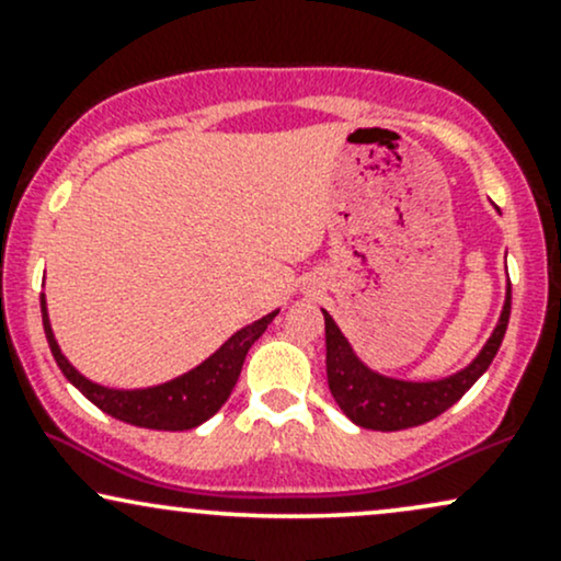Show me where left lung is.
<instances>
[{"instance_id": "obj_1", "label": "left lung", "mask_w": 561, "mask_h": 561, "mask_svg": "<svg viewBox=\"0 0 561 561\" xmlns=\"http://www.w3.org/2000/svg\"><path fill=\"white\" fill-rule=\"evenodd\" d=\"M508 313H512V285L506 293V306L501 313L499 327L482 347V353L469 364L465 371L456 377L440 379V382H398V379H385L369 371L353 356L347 340L340 334L330 313L324 311V334H327V382L337 401L340 409L358 427L379 430V433H396V430H409L424 424L450 405L459 401L465 392L482 377V371L491 366L499 353L501 340H504L508 327Z\"/></svg>"}]
</instances>
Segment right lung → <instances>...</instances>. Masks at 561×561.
I'll return each mask as SVG.
<instances>
[{"label": "right lung", "mask_w": 561, "mask_h": 561, "mask_svg": "<svg viewBox=\"0 0 561 561\" xmlns=\"http://www.w3.org/2000/svg\"><path fill=\"white\" fill-rule=\"evenodd\" d=\"M274 317L276 311L259 319L255 324L244 327V330L237 332L229 343L218 347L208 362L199 364L197 369H192L190 375L147 390H111L102 388V385L89 382L87 377H81L79 371L68 364V358L62 356L60 347L55 343L53 327H49L47 319V302H44L42 295L44 334H47L49 351H53L62 375H66L70 382L96 405V409L115 416V420L134 424V427L169 430V433L197 427V424L210 420V416L227 403L237 379H240L244 356H248L250 345L266 332V327L272 324Z\"/></svg>", "instance_id": "add662e5"}]
</instances>
